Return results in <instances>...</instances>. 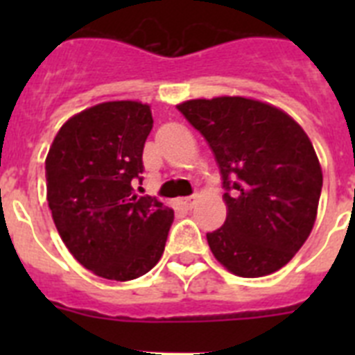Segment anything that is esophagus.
I'll list each match as a JSON object with an SVG mask.
<instances>
[{
    "label": "esophagus",
    "instance_id": "obj_1",
    "mask_svg": "<svg viewBox=\"0 0 355 355\" xmlns=\"http://www.w3.org/2000/svg\"><path fill=\"white\" fill-rule=\"evenodd\" d=\"M196 202H197V196H190V197H183V199H180V205L187 209H192Z\"/></svg>",
    "mask_w": 355,
    "mask_h": 355
}]
</instances>
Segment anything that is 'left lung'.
<instances>
[{
	"mask_svg": "<svg viewBox=\"0 0 355 355\" xmlns=\"http://www.w3.org/2000/svg\"><path fill=\"white\" fill-rule=\"evenodd\" d=\"M178 110L220 168L227 216L206 234L213 256L240 277L279 270L315 224L324 178L311 140L290 115L245 97L192 99Z\"/></svg>",
	"mask_w": 355,
	"mask_h": 355,
	"instance_id": "1",
	"label": "left lung"
}]
</instances>
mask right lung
<instances>
[{"instance_id":"add662e5","label":"right lung","mask_w":355,"mask_h":355,"mask_svg":"<svg viewBox=\"0 0 355 355\" xmlns=\"http://www.w3.org/2000/svg\"><path fill=\"white\" fill-rule=\"evenodd\" d=\"M150 130L147 105L101 103L69 119L46 158L56 229L72 256L99 277H140L165 249L174 211L133 188L144 180Z\"/></svg>"}]
</instances>
